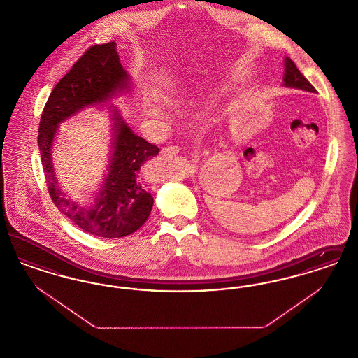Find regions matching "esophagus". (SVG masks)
Masks as SVG:
<instances>
[{
	"label": "esophagus",
	"instance_id": "esophagus-1",
	"mask_svg": "<svg viewBox=\"0 0 358 358\" xmlns=\"http://www.w3.org/2000/svg\"><path fill=\"white\" fill-rule=\"evenodd\" d=\"M178 153H180V148L176 146V145H171V146L162 148V150H161L162 155H174V154Z\"/></svg>",
	"mask_w": 358,
	"mask_h": 358
}]
</instances>
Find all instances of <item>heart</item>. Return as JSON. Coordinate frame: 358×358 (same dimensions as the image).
Instances as JSON below:
<instances>
[{
  "instance_id": "heart-1",
  "label": "heart",
  "mask_w": 358,
  "mask_h": 358,
  "mask_svg": "<svg viewBox=\"0 0 358 358\" xmlns=\"http://www.w3.org/2000/svg\"><path fill=\"white\" fill-rule=\"evenodd\" d=\"M148 110H149L150 113H153V114H157V113H158L157 107H154L153 104H148Z\"/></svg>"
}]
</instances>
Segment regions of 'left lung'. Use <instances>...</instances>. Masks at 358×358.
I'll list each match as a JSON object with an SVG mask.
<instances>
[{
  "label": "left lung",
  "instance_id": "1",
  "mask_svg": "<svg viewBox=\"0 0 358 358\" xmlns=\"http://www.w3.org/2000/svg\"><path fill=\"white\" fill-rule=\"evenodd\" d=\"M283 82H285L286 87L299 88V90H303V91H307V92H317V90L301 73V71L296 69L295 63L289 57H286V60H285V78H283Z\"/></svg>",
  "mask_w": 358,
  "mask_h": 358
}]
</instances>
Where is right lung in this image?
<instances>
[{"mask_svg": "<svg viewBox=\"0 0 358 358\" xmlns=\"http://www.w3.org/2000/svg\"><path fill=\"white\" fill-rule=\"evenodd\" d=\"M115 43L90 47L55 85L38 124V149L48 193L63 215L85 232L99 238H123L148 220L153 196L143 187L141 166L159 153V148L136 136L113 110L114 141L108 174L94 206H82L60 190L51 161L57 124L90 104L104 102L129 85Z\"/></svg>", "mask_w": 358, "mask_h": 358, "instance_id": "obj_1", "label": "right lung"}]
</instances>
